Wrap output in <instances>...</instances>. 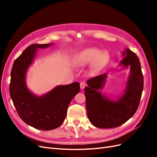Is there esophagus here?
Returning <instances> with one entry per match:
<instances>
[{"mask_svg":"<svg viewBox=\"0 0 157 157\" xmlns=\"http://www.w3.org/2000/svg\"><path fill=\"white\" fill-rule=\"evenodd\" d=\"M80 89H84V87H85V84L84 83V82H80Z\"/></svg>","mask_w":157,"mask_h":157,"instance_id":"esophagus-1","label":"esophagus"}]
</instances>
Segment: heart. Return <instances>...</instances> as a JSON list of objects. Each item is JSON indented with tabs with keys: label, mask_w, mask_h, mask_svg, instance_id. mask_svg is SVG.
Instances as JSON below:
<instances>
[{
	"label": "heart",
	"mask_w": 157,
	"mask_h": 157,
	"mask_svg": "<svg viewBox=\"0 0 157 157\" xmlns=\"http://www.w3.org/2000/svg\"><path fill=\"white\" fill-rule=\"evenodd\" d=\"M107 59V52L96 48H85L75 56L73 63L78 67H83L91 62L93 68L98 67L105 62Z\"/></svg>",
	"instance_id": "1"
}]
</instances>
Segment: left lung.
Here are the masks:
<instances>
[{
	"label": "left lung",
	"instance_id": "8db88e82",
	"mask_svg": "<svg viewBox=\"0 0 157 157\" xmlns=\"http://www.w3.org/2000/svg\"><path fill=\"white\" fill-rule=\"evenodd\" d=\"M124 58L118 64L121 69H130L126 86L121 96L110 98L101 92L107 78V75L97 76L87 80L85 87L86 106L88 119L99 128H116L124 124L134 115L144 88L139 58L130 49L122 52Z\"/></svg>",
	"mask_w": 157,
	"mask_h": 157
}]
</instances>
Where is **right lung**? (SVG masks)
<instances>
[{
	"label": "right lung",
	"mask_w": 157,
	"mask_h": 157,
	"mask_svg": "<svg viewBox=\"0 0 157 157\" xmlns=\"http://www.w3.org/2000/svg\"><path fill=\"white\" fill-rule=\"evenodd\" d=\"M53 44L28 46L14 61L11 71L10 94L18 115L27 124L41 130H54L63 124L70 102L80 91L78 82L58 85L41 96L28 88L27 73L34 62L38 49Z\"/></svg>",
	"instance_id": "1"
}]
</instances>
